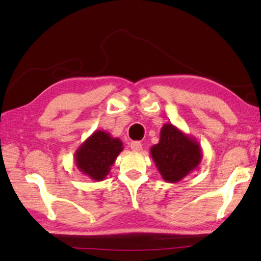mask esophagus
Returning a JSON list of instances; mask_svg holds the SVG:
<instances>
[{
    "label": "esophagus",
    "mask_w": 261,
    "mask_h": 261,
    "mask_svg": "<svg viewBox=\"0 0 261 261\" xmlns=\"http://www.w3.org/2000/svg\"><path fill=\"white\" fill-rule=\"evenodd\" d=\"M130 147L134 152H139L141 148H143V145H141L140 141H132L130 144Z\"/></svg>",
    "instance_id": "esophagus-1"
}]
</instances>
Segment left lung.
Returning <instances> with one entry per match:
<instances>
[{"mask_svg": "<svg viewBox=\"0 0 261 261\" xmlns=\"http://www.w3.org/2000/svg\"><path fill=\"white\" fill-rule=\"evenodd\" d=\"M151 155L162 178L177 183L197 169L202 159L200 144L171 123H165L160 140L151 147Z\"/></svg>", "mask_w": 261, "mask_h": 261, "instance_id": "left-lung-1", "label": "left lung"}]
</instances>
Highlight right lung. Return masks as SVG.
<instances>
[{"instance_id": "1", "label": "right lung", "mask_w": 261, "mask_h": 261, "mask_svg": "<svg viewBox=\"0 0 261 261\" xmlns=\"http://www.w3.org/2000/svg\"><path fill=\"white\" fill-rule=\"evenodd\" d=\"M123 148L120 138H114L103 130H96L74 152V163L84 175L100 182L107 177Z\"/></svg>"}]
</instances>
